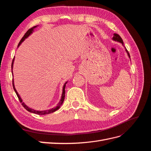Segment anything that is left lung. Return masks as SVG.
<instances>
[{"instance_id":"obj_1","label":"left lung","mask_w":151,"mask_h":151,"mask_svg":"<svg viewBox=\"0 0 151 151\" xmlns=\"http://www.w3.org/2000/svg\"><path fill=\"white\" fill-rule=\"evenodd\" d=\"M113 40H115V41H117V42H118L121 43H122V44L123 45V40H122V38L120 37V36L119 35L116 34V33L114 34V36H113ZM126 52H127V53H128V55H129V58H130V54H129V52L127 51V49H126Z\"/></svg>"}]
</instances>
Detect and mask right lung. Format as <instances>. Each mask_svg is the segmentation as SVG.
I'll list each match as a JSON object with an SVG mask.
<instances>
[{
  "instance_id": "add662e5",
  "label": "right lung",
  "mask_w": 151,
  "mask_h": 151,
  "mask_svg": "<svg viewBox=\"0 0 151 151\" xmlns=\"http://www.w3.org/2000/svg\"><path fill=\"white\" fill-rule=\"evenodd\" d=\"M36 27V26H33V28H31V29H29L28 31H27V32L26 33H25V35H24V36L22 38V39L21 40V41H20V42L19 43V44H18V47L19 46V45H21V43L23 42V41L26 38H28V36L33 33V29H34V28H35ZM14 58H13V60H12V65H11V67H12H12H13V62H14ZM67 82H66V83L64 84V85H63V92H62V98H61V99H60V101H59V103H58V104H57V106H56V107H55V108H52V109H47V110H44V111H37V110H35V109H31V108H29L28 106H27L26 105L22 102V99H21V97L19 96V94L17 93V91H16V89H15V87H14V80L12 79V86H13V88H14V90L15 91V92H16V94H17V98H18V99H19V101L21 102V103H22V106H23L27 111H29V112H31V113H35V114H37V115H47V114H50V113H53L54 111H57L58 109H59V108L60 107V106L62 104V103H63V101H64V98H65V85H66V84H67Z\"/></svg>"
}]
</instances>
